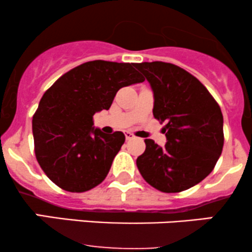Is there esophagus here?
Here are the masks:
<instances>
[{"label":"esophagus","mask_w":252,"mask_h":252,"mask_svg":"<svg viewBox=\"0 0 252 252\" xmlns=\"http://www.w3.org/2000/svg\"><path fill=\"white\" fill-rule=\"evenodd\" d=\"M124 135H126V140H128V141H130V140H132V138H134V137H135V136H134V135H132V134H131V132H130V131H126V132H124Z\"/></svg>","instance_id":"esophagus-1"}]
</instances>
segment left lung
<instances>
[{
  "label": "left lung",
  "mask_w": 252,
  "mask_h": 252,
  "mask_svg": "<svg viewBox=\"0 0 252 252\" xmlns=\"http://www.w3.org/2000/svg\"><path fill=\"white\" fill-rule=\"evenodd\" d=\"M154 96L153 114L167 142L147 138L136 160L143 179L156 189L176 193L195 186L215 168L224 144L222 114L202 84L179 66L153 62L136 63Z\"/></svg>",
  "instance_id": "left-lung-1"
}]
</instances>
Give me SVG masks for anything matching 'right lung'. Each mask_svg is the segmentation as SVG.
I'll return each instance as SVG.
<instances>
[{
	"mask_svg": "<svg viewBox=\"0 0 252 252\" xmlns=\"http://www.w3.org/2000/svg\"><path fill=\"white\" fill-rule=\"evenodd\" d=\"M134 67L132 63L104 60L82 63L43 94L32 122L35 156L60 189L85 192L108 175L126 136L105 134L92 120L109 110L118 90L144 82Z\"/></svg>",
	"mask_w": 252,
	"mask_h": 252,
	"instance_id": "obj_1",
	"label": "right lung"
}]
</instances>
